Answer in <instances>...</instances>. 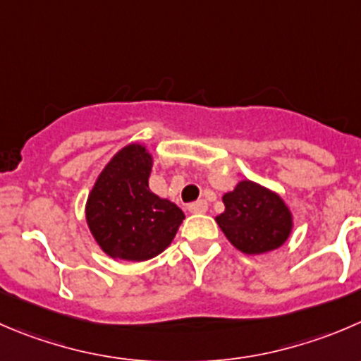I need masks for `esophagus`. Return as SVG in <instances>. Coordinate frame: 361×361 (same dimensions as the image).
Returning <instances> with one entry per match:
<instances>
[{"mask_svg":"<svg viewBox=\"0 0 361 361\" xmlns=\"http://www.w3.org/2000/svg\"><path fill=\"white\" fill-rule=\"evenodd\" d=\"M206 209H208V202L204 199H199V201L188 204V212L190 213H204Z\"/></svg>","mask_w":361,"mask_h":361,"instance_id":"34e87169","label":"esophagus"}]
</instances>
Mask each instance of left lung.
I'll list each match as a JSON object with an SVG mask.
<instances>
[{
  "label": "left lung",
  "instance_id": "1",
  "mask_svg": "<svg viewBox=\"0 0 361 361\" xmlns=\"http://www.w3.org/2000/svg\"><path fill=\"white\" fill-rule=\"evenodd\" d=\"M226 212L216 224L227 240L245 254L275 250L291 233V212L281 197L254 181H240L222 197Z\"/></svg>",
  "mask_w": 361,
  "mask_h": 361
}]
</instances>
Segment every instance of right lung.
Wrapping results in <instances>:
<instances>
[{"mask_svg":"<svg viewBox=\"0 0 361 361\" xmlns=\"http://www.w3.org/2000/svg\"><path fill=\"white\" fill-rule=\"evenodd\" d=\"M152 155L128 145L100 173L87 197L86 220L106 254L125 261H146L166 250L185 215L174 202L148 187Z\"/></svg>","mask_w":361,"mask_h":361,"instance_id":"obj_1","label":"right lung"}]
</instances>
